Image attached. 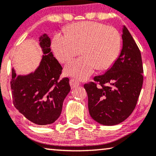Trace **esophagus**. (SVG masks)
Here are the masks:
<instances>
[{
    "label": "esophagus",
    "mask_w": 156,
    "mask_h": 156,
    "mask_svg": "<svg viewBox=\"0 0 156 156\" xmlns=\"http://www.w3.org/2000/svg\"><path fill=\"white\" fill-rule=\"evenodd\" d=\"M69 83H70V86H71L72 88H75V87H77L78 86H80V81L76 80V79H71Z\"/></svg>",
    "instance_id": "34e87169"
}]
</instances>
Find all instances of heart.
<instances>
[{"instance_id":"obj_1","label":"heart","mask_w":156,"mask_h":156,"mask_svg":"<svg viewBox=\"0 0 156 156\" xmlns=\"http://www.w3.org/2000/svg\"><path fill=\"white\" fill-rule=\"evenodd\" d=\"M66 33H57L52 39V48L57 59L67 63L80 54V50L83 54L67 65L65 69L67 75L85 80L97 68L109 69L118 59L121 37L115 27L84 21L72 25Z\"/></svg>"}]
</instances>
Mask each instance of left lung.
I'll use <instances>...</instances> for the list:
<instances>
[{
  "label": "left lung",
  "instance_id": "obj_1",
  "mask_svg": "<svg viewBox=\"0 0 156 156\" xmlns=\"http://www.w3.org/2000/svg\"><path fill=\"white\" fill-rule=\"evenodd\" d=\"M122 40V50L112 67L84 85L89 114L102 125L119 124L131 114L144 82L140 50L126 26Z\"/></svg>",
  "mask_w": 156,
  "mask_h": 156
}]
</instances>
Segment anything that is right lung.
Listing matches in <instances>:
<instances>
[{
	"mask_svg": "<svg viewBox=\"0 0 156 156\" xmlns=\"http://www.w3.org/2000/svg\"><path fill=\"white\" fill-rule=\"evenodd\" d=\"M43 55L39 67L27 75H16L12 69V101L25 118L37 125H49L60 116L63 101L69 92V80H59L62 67L51 52L50 37L40 36Z\"/></svg>",
	"mask_w": 156,
	"mask_h": 156,
	"instance_id": "right-lung-1",
	"label": "right lung"
}]
</instances>
